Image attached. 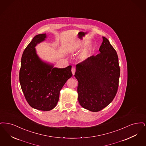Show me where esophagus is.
Here are the masks:
<instances>
[{"instance_id":"34e87169","label":"esophagus","mask_w":146,"mask_h":146,"mask_svg":"<svg viewBox=\"0 0 146 146\" xmlns=\"http://www.w3.org/2000/svg\"><path fill=\"white\" fill-rule=\"evenodd\" d=\"M71 71H72V73L73 75H74L75 73V71H76V68L75 67H72V69H71Z\"/></svg>"}]
</instances>
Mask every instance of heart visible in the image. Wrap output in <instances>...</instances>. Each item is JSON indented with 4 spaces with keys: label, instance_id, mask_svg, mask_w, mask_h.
<instances>
[{
    "label": "heart",
    "instance_id": "heart-1",
    "mask_svg": "<svg viewBox=\"0 0 146 146\" xmlns=\"http://www.w3.org/2000/svg\"><path fill=\"white\" fill-rule=\"evenodd\" d=\"M89 56V52L88 50H85L83 51L82 52L80 55V58L81 60H86L87 59Z\"/></svg>",
    "mask_w": 146,
    "mask_h": 146
}]
</instances>
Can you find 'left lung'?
<instances>
[{
    "label": "left lung",
    "instance_id": "8db88e82",
    "mask_svg": "<svg viewBox=\"0 0 146 146\" xmlns=\"http://www.w3.org/2000/svg\"><path fill=\"white\" fill-rule=\"evenodd\" d=\"M102 39L100 53L77 64L75 75L78 82V102L92 112L102 110L112 102L119 86L117 53L108 38Z\"/></svg>",
    "mask_w": 146,
    "mask_h": 146
}]
</instances>
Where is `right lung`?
I'll list each match as a JSON object with an SVG mask.
<instances>
[{
    "mask_svg": "<svg viewBox=\"0 0 146 146\" xmlns=\"http://www.w3.org/2000/svg\"><path fill=\"white\" fill-rule=\"evenodd\" d=\"M46 38V34H38L27 46L21 58L19 74L27 102L32 108L41 111H50L56 107L60 90L72 76L71 65L58 69L39 59L35 47Z\"/></svg>",
    "mask_w": 146,
    "mask_h": 146,
    "instance_id": "right-lung-1",
    "label": "right lung"
}]
</instances>
